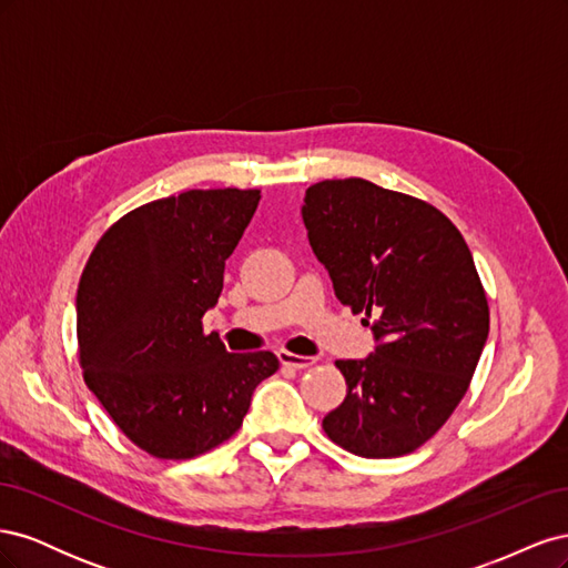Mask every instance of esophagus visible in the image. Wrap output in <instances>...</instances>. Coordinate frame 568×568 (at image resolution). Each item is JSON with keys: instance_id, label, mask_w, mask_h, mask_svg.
Returning <instances> with one entry per match:
<instances>
[{"instance_id": "34e87169", "label": "esophagus", "mask_w": 568, "mask_h": 568, "mask_svg": "<svg viewBox=\"0 0 568 568\" xmlns=\"http://www.w3.org/2000/svg\"><path fill=\"white\" fill-rule=\"evenodd\" d=\"M280 363L286 367H294V369H307L315 365V357H305V355H296V353H288V351H280L277 353Z\"/></svg>"}]
</instances>
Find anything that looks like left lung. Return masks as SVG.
I'll return each mask as SVG.
<instances>
[{
	"mask_svg": "<svg viewBox=\"0 0 568 568\" xmlns=\"http://www.w3.org/2000/svg\"><path fill=\"white\" fill-rule=\"evenodd\" d=\"M303 201L336 298L365 313L376 341L365 359H336L348 393L324 434L359 457L407 455L448 422L486 346L490 313L471 251L432 203L367 180H324Z\"/></svg>",
	"mask_w": 568,
	"mask_h": 568,
	"instance_id": "obj_1",
	"label": "left lung"
}]
</instances>
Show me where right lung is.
Listing matches in <instances>:
<instances>
[{
    "label": "right lung",
    "mask_w": 568,
    "mask_h": 568,
    "mask_svg": "<svg viewBox=\"0 0 568 568\" xmlns=\"http://www.w3.org/2000/svg\"><path fill=\"white\" fill-rule=\"evenodd\" d=\"M257 189H189L140 205L99 239L78 286L84 384L136 448L192 459L239 432L270 351L227 353L203 334Z\"/></svg>",
    "instance_id": "1"
}]
</instances>
